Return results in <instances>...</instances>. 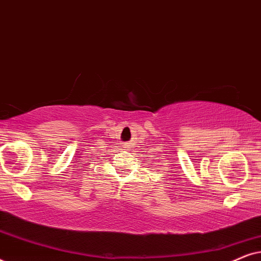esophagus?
<instances>
[{
  "label": "esophagus",
  "instance_id": "obj_1",
  "mask_svg": "<svg viewBox=\"0 0 261 261\" xmlns=\"http://www.w3.org/2000/svg\"><path fill=\"white\" fill-rule=\"evenodd\" d=\"M128 147H129V145H124V148L128 149Z\"/></svg>",
  "mask_w": 261,
  "mask_h": 261
}]
</instances>
